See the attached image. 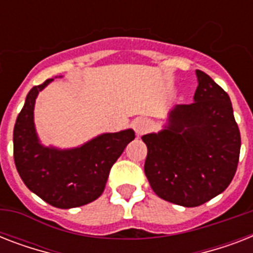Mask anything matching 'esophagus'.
Masks as SVG:
<instances>
[{"label": "esophagus", "instance_id": "1", "mask_svg": "<svg viewBox=\"0 0 253 253\" xmlns=\"http://www.w3.org/2000/svg\"><path fill=\"white\" fill-rule=\"evenodd\" d=\"M151 123L147 121L146 118H136L132 122V128L135 130V132H136V135H143L144 132H147L148 131V128H150Z\"/></svg>", "mask_w": 253, "mask_h": 253}]
</instances>
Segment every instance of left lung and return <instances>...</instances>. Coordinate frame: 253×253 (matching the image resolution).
Segmentation results:
<instances>
[{
	"label": "left lung",
	"mask_w": 253,
	"mask_h": 253,
	"mask_svg": "<svg viewBox=\"0 0 253 253\" xmlns=\"http://www.w3.org/2000/svg\"><path fill=\"white\" fill-rule=\"evenodd\" d=\"M194 102L176 105L168 125L143 135L144 173L152 190L172 204L196 208L226 190L235 176L240 131L230 97L202 71H196Z\"/></svg>",
	"instance_id": "1"
}]
</instances>
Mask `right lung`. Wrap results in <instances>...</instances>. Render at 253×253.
I'll return each mask as SVG.
<instances>
[{
	"instance_id": "obj_1",
	"label": "right lung",
	"mask_w": 253,
	"mask_h": 253,
	"mask_svg": "<svg viewBox=\"0 0 253 253\" xmlns=\"http://www.w3.org/2000/svg\"><path fill=\"white\" fill-rule=\"evenodd\" d=\"M52 79L34 86L14 126V162L25 185L38 197L59 209L79 208L102 194L117 159L135 132L128 130L98 135L71 150L42 146L34 125V106L39 91Z\"/></svg>"
}]
</instances>
